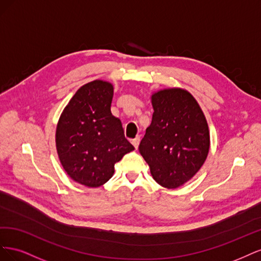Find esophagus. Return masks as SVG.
Returning a JSON list of instances; mask_svg holds the SVG:
<instances>
[{
	"label": "esophagus",
	"instance_id": "1",
	"mask_svg": "<svg viewBox=\"0 0 261 261\" xmlns=\"http://www.w3.org/2000/svg\"><path fill=\"white\" fill-rule=\"evenodd\" d=\"M139 143H140V137H139V136H137L135 139H133V140H132V144H133V146L135 147L136 149L138 148V145H139Z\"/></svg>",
	"mask_w": 261,
	"mask_h": 261
}]
</instances>
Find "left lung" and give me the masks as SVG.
<instances>
[{"instance_id":"1","label":"left lung","mask_w":261,"mask_h":261,"mask_svg":"<svg viewBox=\"0 0 261 261\" xmlns=\"http://www.w3.org/2000/svg\"><path fill=\"white\" fill-rule=\"evenodd\" d=\"M152 121L139 152L158 184L175 189L192 179L210 148L208 123L200 106L183 88H164L151 94Z\"/></svg>"}]
</instances>
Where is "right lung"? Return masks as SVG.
<instances>
[{"label":"right lung","mask_w":261,"mask_h":261,"mask_svg":"<svg viewBox=\"0 0 261 261\" xmlns=\"http://www.w3.org/2000/svg\"><path fill=\"white\" fill-rule=\"evenodd\" d=\"M114 87L96 80L76 91L59 118L55 145L67 175L96 188L114 174V164L134 148L111 113Z\"/></svg>","instance_id":"add662e5"}]
</instances>
